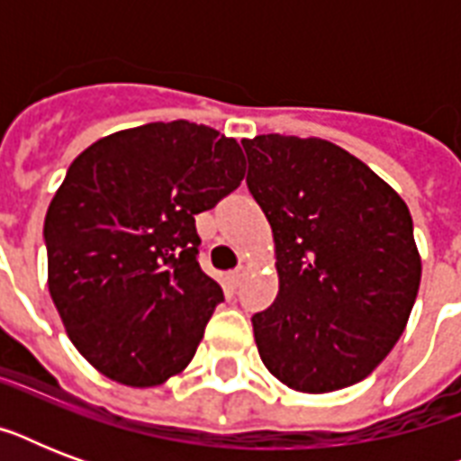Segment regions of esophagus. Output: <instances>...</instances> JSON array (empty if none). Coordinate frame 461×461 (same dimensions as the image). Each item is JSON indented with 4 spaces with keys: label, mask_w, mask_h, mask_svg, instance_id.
Returning a JSON list of instances; mask_svg holds the SVG:
<instances>
[{
    "label": "esophagus",
    "mask_w": 461,
    "mask_h": 461,
    "mask_svg": "<svg viewBox=\"0 0 461 461\" xmlns=\"http://www.w3.org/2000/svg\"><path fill=\"white\" fill-rule=\"evenodd\" d=\"M244 277H246V270L244 267H237V270H231L230 275H227V280H230V285L234 289L239 287V285H241V282H244Z\"/></svg>",
    "instance_id": "esophagus-1"
}]
</instances>
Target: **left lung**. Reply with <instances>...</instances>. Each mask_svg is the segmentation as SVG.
I'll list each match as a JSON object with an SVG mask.
<instances>
[{
    "label": "left lung",
    "mask_w": 461,
    "mask_h": 461,
    "mask_svg": "<svg viewBox=\"0 0 461 461\" xmlns=\"http://www.w3.org/2000/svg\"><path fill=\"white\" fill-rule=\"evenodd\" d=\"M273 227L280 294L251 318L267 371L299 393L364 380L404 332L421 282L407 203L322 139L241 140Z\"/></svg>",
    "instance_id": "1"
}]
</instances>
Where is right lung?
<instances>
[{"label": "right lung", "instance_id": "1", "mask_svg": "<svg viewBox=\"0 0 461 461\" xmlns=\"http://www.w3.org/2000/svg\"><path fill=\"white\" fill-rule=\"evenodd\" d=\"M234 139L184 119L100 139L45 217L50 294L97 371L153 387L194 358L222 287L198 263L195 215L241 184Z\"/></svg>", "mask_w": 461, "mask_h": 461}]
</instances>
